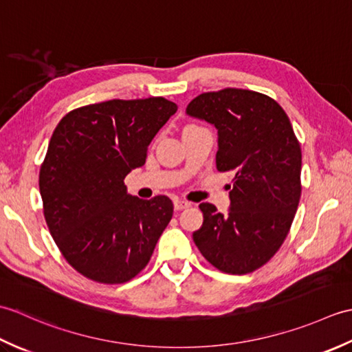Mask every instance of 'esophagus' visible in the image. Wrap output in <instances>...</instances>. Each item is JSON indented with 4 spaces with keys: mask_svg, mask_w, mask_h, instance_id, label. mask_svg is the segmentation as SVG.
<instances>
[{
    "mask_svg": "<svg viewBox=\"0 0 352 352\" xmlns=\"http://www.w3.org/2000/svg\"><path fill=\"white\" fill-rule=\"evenodd\" d=\"M189 206H190V203H188V201H183V199H175L174 201L175 210H183V208H188Z\"/></svg>",
    "mask_w": 352,
    "mask_h": 352,
    "instance_id": "esophagus-1",
    "label": "esophagus"
}]
</instances>
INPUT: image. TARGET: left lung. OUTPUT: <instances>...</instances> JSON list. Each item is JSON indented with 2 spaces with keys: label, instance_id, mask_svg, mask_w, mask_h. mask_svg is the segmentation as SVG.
<instances>
[{
  "label": "left lung",
  "instance_id": "left-lung-1",
  "mask_svg": "<svg viewBox=\"0 0 352 352\" xmlns=\"http://www.w3.org/2000/svg\"><path fill=\"white\" fill-rule=\"evenodd\" d=\"M186 115L218 130L216 168L234 174L228 212L201 203L193 242L222 272L256 271L278 251L301 198V146L286 111L263 94L230 87L201 94Z\"/></svg>",
  "mask_w": 352,
  "mask_h": 352
}]
</instances>
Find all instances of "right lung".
<instances>
[{
    "instance_id": "add662e5",
    "label": "right lung",
    "mask_w": 352,
    "mask_h": 352,
    "mask_svg": "<svg viewBox=\"0 0 352 352\" xmlns=\"http://www.w3.org/2000/svg\"><path fill=\"white\" fill-rule=\"evenodd\" d=\"M175 111L162 96L111 100L69 111L52 133L39 175L45 221L63 257L87 278L125 283L151 258L174 206L164 195H129L124 178L144 166Z\"/></svg>"
}]
</instances>
